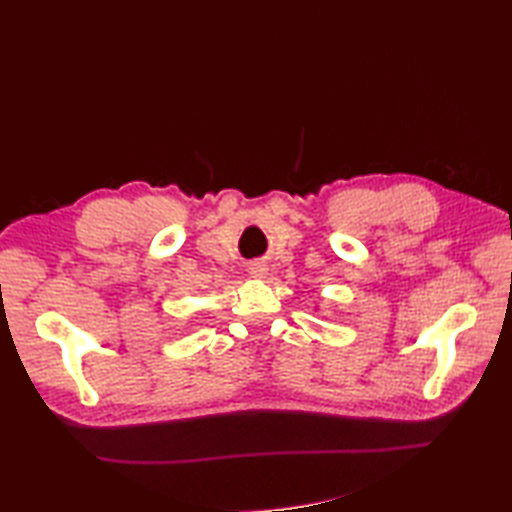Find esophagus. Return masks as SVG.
<instances>
[{
    "label": "esophagus",
    "instance_id": "34e87169",
    "mask_svg": "<svg viewBox=\"0 0 512 512\" xmlns=\"http://www.w3.org/2000/svg\"><path fill=\"white\" fill-rule=\"evenodd\" d=\"M248 273L253 275V277H266V273H268V266L264 264V262H253L248 266Z\"/></svg>",
    "mask_w": 512,
    "mask_h": 512
}]
</instances>
